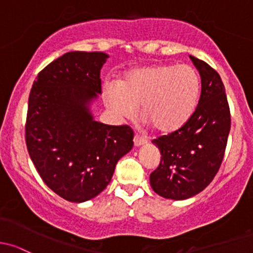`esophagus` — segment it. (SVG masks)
Here are the masks:
<instances>
[{
	"mask_svg": "<svg viewBox=\"0 0 253 253\" xmlns=\"http://www.w3.org/2000/svg\"><path fill=\"white\" fill-rule=\"evenodd\" d=\"M148 140L146 139L145 136H141V135H135L134 136V145L135 146H141V145H145L147 144Z\"/></svg>",
	"mask_w": 253,
	"mask_h": 253,
	"instance_id": "obj_1",
	"label": "esophagus"
}]
</instances>
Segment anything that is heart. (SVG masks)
I'll list each match as a JSON object with an SVG mask.
<instances>
[{
  "instance_id": "b5f03b06",
  "label": "heart",
  "mask_w": 253,
  "mask_h": 253,
  "mask_svg": "<svg viewBox=\"0 0 253 253\" xmlns=\"http://www.w3.org/2000/svg\"><path fill=\"white\" fill-rule=\"evenodd\" d=\"M200 95V78L187 64H153L130 70L117 87L107 86L106 105L122 117L139 114L155 131L169 134L189 121Z\"/></svg>"
}]
</instances>
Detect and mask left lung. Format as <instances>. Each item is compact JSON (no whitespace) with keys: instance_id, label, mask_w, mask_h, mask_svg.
<instances>
[{"instance_id":"obj_1","label":"left lung","mask_w":253,"mask_h":253,"mask_svg":"<svg viewBox=\"0 0 253 253\" xmlns=\"http://www.w3.org/2000/svg\"><path fill=\"white\" fill-rule=\"evenodd\" d=\"M201 75V96L180 129L152 142L161 162L150 175L151 187L165 199L186 200L205 190L219 170L230 131V109L219 74L190 56Z\"/></svg>"}]
</instances>
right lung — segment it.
Wrapping results in <instances>:
<instances>
[{"mask_svg": "<svg viewBox=\"0 0 253 253\" xmlns=\"http://www.w3.org/2000/svg\"><path fill=\"white\" fill-rule=\"evenodd\" d=\"M103 52H68L41 70L28 102V152L49 189L70 202L97 196L117 162L132 148L129 126L93 121L88 103L101 93Z\"/></svg>", "mask_w": 253, "mask_h": 253, "instance_id": "add662e5", "label": "right lung"}]
</instances>
